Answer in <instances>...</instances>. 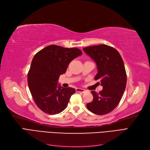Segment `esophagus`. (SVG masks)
Segmentation results:
<instances>
[{
  "instance_id": "1",
  "label": "esophagus",
  "mask_w": 150,
  "mask_h": 150,
  "mask_svg": "<svg viewBox=\"0 0 150 150\" xmlns=\"http://www.w3.org/2000/svg\"><path fill=\"white\" fill-rule=\"evenodd\" d=\"M76 91L77 92H80V93H84L86 91L85 89H81V88H76Z\"/></svg>"
}]
</instances>
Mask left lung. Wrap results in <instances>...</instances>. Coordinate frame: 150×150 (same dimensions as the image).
Returning a JSON list of instances; mask_svg holds the SVG:
<instances>
[{
    "mask_svg": "<svg viewBox=\"0 0 150 150\" xmlns=\"http://www.w3.org/2000/svg\"><path fill=\"white\" fill-rule=\"evenodd\" d=\"M83 51L96 62L98 72L94 79L103 86L99 93L92 91L93 99L86 106L96 115L108 114L119 104L126 88L124 62L117 50L105 44L84 47Z\"/></svg>",
    "mask_w": 150,
    "mask_h": 150,
    "instance_id": "left-lung-1",
    "label": "left lung"
}]
</instances>
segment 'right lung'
<instances>
[{"instance_id":"add662e5","label":"right lung","mask_w":150,"mask_h":150,"mask_svg":"<svg viewBox=\"0 0 150 150\" xmlns=\"http://www.w3.org/2000/svg\"><path fill=\"white\" fill-rule=\"evenodd\" d=\"M82 54L78 48L51 45L35 54L28 75L29 88L36 105L49 115H56L66 108L76 90L57 85L72 60Z\"/></svg>"}]
</instances>
